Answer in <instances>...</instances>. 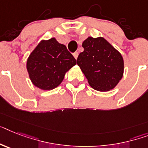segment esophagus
<instances>
[{
	"label": "esophagus",
	"instance_id": "1",
	"mask_svg": "<svg viewBox=\"0 0 148 148\" xmlns=\"http://www.w3.org/2000/svg\"><path fill=\"white\" fill-rule=\"evenodd\" d=\"M78 56H79V53H78V52H75V53H73V57H75V60H77V58H78Z\"/></svg>",
	"mask_w": 148,
	"mask_h": 148
}]
</instances>
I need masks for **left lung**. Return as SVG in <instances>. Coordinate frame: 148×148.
I'll list each match as a JSON object with an SVG mask.
<instances>
[{"mask_svg":"<svg viewBox=\"0 0 148 148\" xmlns=\"http://www.w3.org/2000/svg\"><path fill=\"white\" fill-rule=\"evenodd\" d=\"M77 64L91 88L109 91L119 82L124 73V60L119 51L103 37H88Z\"/></svg>","mask_w":148,"mask_h":148,"instance_id":"left-lung-1","label":"left lung"}]
</instances>
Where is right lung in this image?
<instances>
[{"mask_svg": "<svg viewBox=\"0 0 148 148\" xmlns=\"http://www.w3.org/2000/svg\"><path fill=\"white\" fill-rule=\"evenodd\" d=\"M76 60L64 45L55 38L41 40L29 54L26 69L35 87L50 91L58 87Z\"/></svg>", "mask_w": 148, "mask_h": 148, "instance_id": "add662e5", "label": "right lung"}]
</instances>
